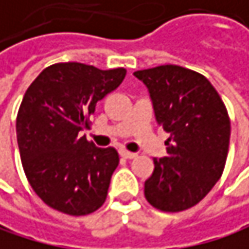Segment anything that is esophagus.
<instances>
[{
    "label": "esophagus",
    "mask_w": 249,
    "mask_h": 249,
    "mask_svg": "<svg viewBox=\"0 0 249 249\" xmlns=\"http://www.w3.org/2000/svg\"><path fill=\"white\" fill-rule=\"evenodd\" d=\"M119 155H121L124 159H136V158H137V153L128 152V150H125V149H121V150H119Z\"/></svg>",
    "instance_id": "1"
}]
</instances>
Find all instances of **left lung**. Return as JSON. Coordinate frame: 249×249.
Segmentation results:
<instances>
[{"label":"left lung","mask_w":249,"mask_h":249,"mask_svg":"<svg viewBox=\"0 0 249 249\" xmlns=\"http://www.w3.org/2000/svg\"><path fill=\"white\" fill-rule=\"evenodd\" d=\"M134 75L147 86L156 121L169 134L168 156L153 159V174L144 182L146 200L166 213L188 210L223 174L231 139L228 109L197 71L166 64Z\"/></svg>","instance_id":"left-lung-1"}]
</instances>
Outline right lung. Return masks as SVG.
I'll return each mask as SVG.
<instances>
[{
	"label": "right lung",
	"instance_id": "1",
	"mask_svg": "<svg viewBox=\"0 0 249 249\" xmlns=\"http://www.w3.org/2000/svg\"><path fill=\"white\" fill-rule=\"evenodd\" d=\"M125 68L81 62L46 67L29 86L17 113V143L26 178L51 209L86 216L106 200L119 163L113 147L99 149L80 131L96 103L125 78Z\"/></svg>",
	"mask_w": 249,
	"mask_h": 249
}]
</instances>
